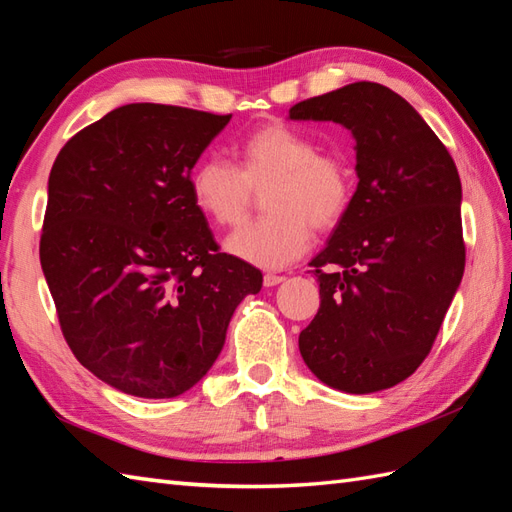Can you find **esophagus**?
<instances>
[{
    "instance_id": "1",
    "label": "esophagus",
    "mask_w": 512,
    "mask_h": 512,
    "mask_svg": "<svg viewBox=\"0 0 512 512\" xmlns=\"http://www.w3.org/2000/svg\"><path fill=\"white\" fill-rule=\"evenodd\" d=\"M281 281H286V277H281V275H273V273H268V275H264V286L266 288H273V286H279Z\"/></svg>"
}]
</instances>
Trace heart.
Returning <instances> with one entry per match:
<instances>
[{
	"instance_id": "obj_1",
	"label": "heart",
	"mask_w": 512,
	"mask_h": 512,
	"mask_svg": "<svg viewBox=\"0 0 512 512\" xmlns=\"http://www.w3.org/2000/svg\"><path fill=\"white\" fill-rule=\"evenodd\" d=\"M239 167L206 156L189 178L198 211L224 228L242 224L262 193V220L226 239V250L259 268H284L306 253L312 226L330 231L352 202L354 180L347 162L321 154L317 140L273 123L250 134L237 149Z\"/></svg>"
}]
</instances>
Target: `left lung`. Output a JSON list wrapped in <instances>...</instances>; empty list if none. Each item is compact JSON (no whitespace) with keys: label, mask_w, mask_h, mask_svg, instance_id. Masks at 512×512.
I'll list each match as a JSON object with an SVG mask.
<instances>
[{"label":"left lung","mask_w":512,"mask_h":512,"mask_svg":"<svg viewBox=\"0 0 512 512\" xmlns=\"http://www.w3.org/2000/svg\"><path fill=\"white\" fill-rule=\"evenodd\" d=\"M290 121L350 129L358 176L347 213L310 262L321 306L299 334V352L332 389H389L427 358L460 288L458 169L424 118L380 83L301 101Z\"/></svg>","instance_id":"left-lung-1"}]
</instances>
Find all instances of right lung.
Segmentation results:
<instances>
[{"mask_svg": "<svg viewBox=\"0 0 512 512\" xmlns=\"http://www.w3.org/2000/svg\"><path fill=\"white\" fill-rule=\"evenodd\" d=\"M231 116L129 103L54 160L39 246L70 350L103 383L176 398L220 356L262 273L217 250L191 169Z\"/></svg>", "mask_w": 512, "mask_h": 512, "instance_id": "add662e5", "label": "right lung"}]
</instances>
